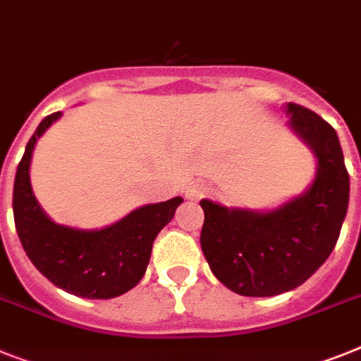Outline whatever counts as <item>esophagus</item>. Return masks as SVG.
Wrapping results in <instances>:
<instances>
[{"mask_svg": "<svg viewBox=\"0 0 361 361\" xmlns=\"http://www.w3.org/2000/svg\"><path fill=\"white\" fill-rule=\"evenodd\" d=\"M207 185H204V183H190L185 190V198L198 202V200H202L207 195Z\"/></svg>", "mask_w": 361, "mask_h": 361, "instance_id": "34e87169", "label": "esophagus"}]
</instances>
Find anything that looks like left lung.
Returning <instances> with one entry per match:
<instances>
[{"mask_svg":"<svg viewBox=\"0 0 361 361\" xmlns=\"http://www.w3.org/2000/svg\"><path fill=\"white\" fill-rule=\"evenodd\" d=\"M290 128L314 150L317 174L305 195L257 213L202 200V251L214 277L250 298H271L316 274L340 238L349 207V172L336 130L305 106L288 104Z\"/></svg>","mask_w":361,"mask_h":361,"instance_id":"8db88e82","label":"left lung"}]
</instances>
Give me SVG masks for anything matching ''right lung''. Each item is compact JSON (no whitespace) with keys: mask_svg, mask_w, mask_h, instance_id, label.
I'll list each match as a JSON object with an SVG mask.
<instances>
[{"mask_svg":"<svg viewBox=\"0 0 361 361\" xmlns=\"http://www.w3.org/2000/svg\"><path fill=\"white\" fill-rule=\"evenodd\" d=\"M60 117L47 115L29 139L14 180V224L27 257L54 286L86 299L123 295L143 279L152 244L174 216L183 198L145 205L101 231L59 226L36 202L29 180L32 150L45 130Z\"/></svg>","mask_w":361,"mask_h":361,"instance_id":"right-lung-1","label":"right lung"}]
</instances>
